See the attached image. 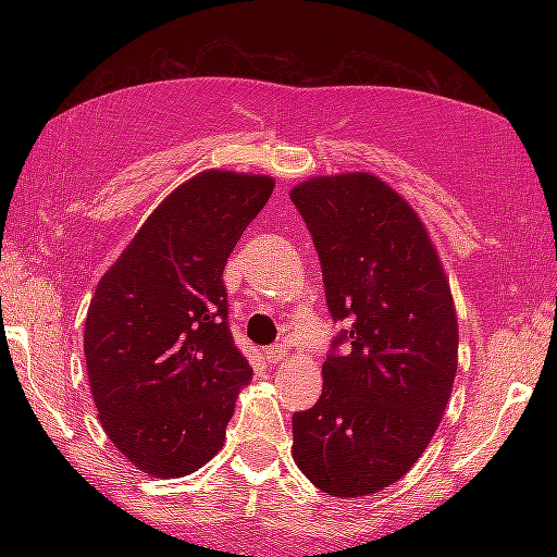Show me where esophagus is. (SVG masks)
Instances as JSON below:
<instances>
[{"mask_svg": "<svg viewBox=\"0 0 557 557\" xmlns=\"http://www.w3.org/2000/svg\"><path fill=\"white\" fill-rule=\"evenodd\" d=\"M268 361L270 363H280L282 361V358H285L287 356V351H285V346H282V344H275V346H268Z\"/></svg>", "mask_w": 557, "mask_h": 557, "instance_id": "obj_1", "label": "esophagus"}]
</instances>
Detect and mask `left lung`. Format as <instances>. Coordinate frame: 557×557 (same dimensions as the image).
Returning <instances> with one entry per match:
<instances>
[{
  "label": "left lung",
  "mask_w": 557,
  "mask_h": 557,
  "mask_svg": "<svg viewBox=\"0 0 557 557\" xmlns=\"http://www.w3.org/2000/svg\"><path fill=\"white\" fill-rule=\"evenodd\" d=\"M289 199L312 233L329 312L348 324L322 366V398L292 414V455L326 494H375L408 474L449 403V282L420 215L379 176H314Z\"/></svg>",
  "instance_id": "left-lung-1"
}]
</instances>
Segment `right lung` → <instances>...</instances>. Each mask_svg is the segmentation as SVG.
I'll return each instance as SVG.
<instances>
[{"label":"right lung","instance_id":"add662e5","mask_svg":"<svg viewBox=\"0 0 557 557\" xmlns=\"http://www.w3.org/2000/svg\"><path fill=\"white\" fill-rule=\"evenodd\" d=\"M275 182L209 169L157 206L90 299L83 351L102 430L139 471L186 476L219 455L252 369L223 268Z\"/></svg>","mask_w":557,"mask_h":557}]
</instances>
